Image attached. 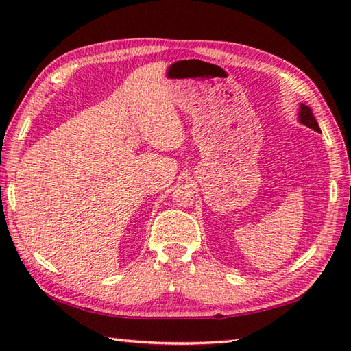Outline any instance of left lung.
<instances>
[{"instance_id":"8db88e82","label":"left lung","mask_w":351,"mask_h":351,"mask_svg":"<svg viewBox=\"0 0 351 351\" xmlns=\"http://www.w3.org/2000/svg\"><path fill=\"white\" fill-rule=\"evenodd\" d=\"M299 114H300V116H299V117H300V122H302L303 125H306L308 128L319 132V126H318V123H317V121H315L314 114H312V110H311L308 106H304V104H302V106H300V113H299Z\"/></svg>"}]
</instances>
